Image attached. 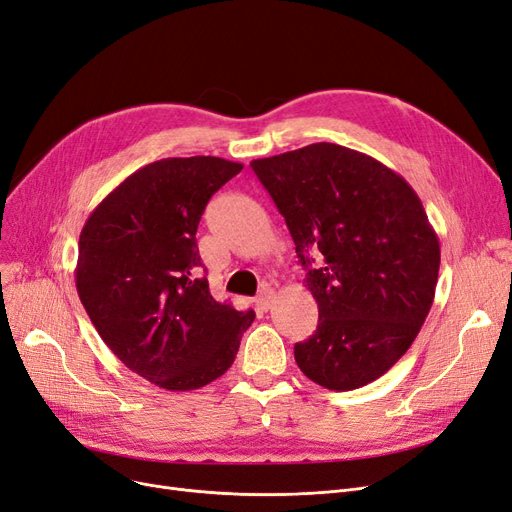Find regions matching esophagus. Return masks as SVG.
<instances>
[{"instance_id":"obj_1","label":"esophagus","mask_w":512,"mask_h":512,"mask_svg":"<svg viewBox=\"0 0 512 512\" xmlns=\"http://www.w3.org/2000/svg\"><path fill=\"white\" fill-rule=\"evenodd\" d=\"M271 303H273V290H264L256 301H254V305H256V309L260 311V313H267L269 309H271Z\"/></svg>"}]
</instances>
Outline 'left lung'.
I'll return each mask as SVG.
<instances>
[{"label":"left lung","instance_id":"obj_1","mask_svg":"<svg viewBox=\"0 0 512 512\" xmlns=\"http://www.w3.org/2000/svg\"><path fill=\"white\" fill-rule=\"evenodd\" d=\"M252 169L286 218L320 311L294 345L298 368L334 392L379 379L434 303L440 243L417 192L377 158L326 142L256 158Z\"/></svg>","mask_w":512,"mask_h":512}]
</instances>
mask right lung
<instances>
[{
  "label": "right lung",
  "instance_id": "right-lung-1",
  "mask_svg": "<svg viewBox=\"0 0 512 512\" xmlns=\"http://www.w3.org/2000/svg\"><path fill=\"white\" fill-rule=\"evenodd\" d=\"M243 169L218 156L163 158L88 216L76 288L103 343L139 377L190 392L231 368L256 313L209 294L197 245L207 201Z\"/></svg>",
  "mask_w": 512,
  "mask_h": 512
}]
</instances>
